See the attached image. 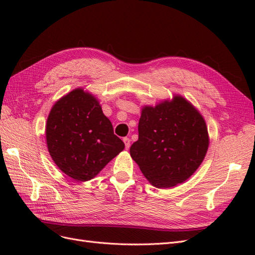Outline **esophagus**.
<instances>
[{
    "label": "esophagus",
    "instance_id": "34e87169",
    "mask_svg": "<svg viewBox=\"0 0 255 255\" xmlns=\"http://www.w3.org/2000/svg\"><path fill=\"white\" fill-rule=\"evenodd\" d=\"M123 142H125L126 144V149H128L129 148V144H130V139L128 137H125L123 138Z\"/></svg>",
    "mask_w": 255,
    "mask_h": 255
}]
</instances>
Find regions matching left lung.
Here are the masks:
<instances>
[{
  "instance_id": "left-lung-1",
  "label": "left lung",
  "mask_w": 255,
  "mask_h": 255,
  "mask_svg": "<svg viewBox=\"0 0 255 255\" xmlns=\"http://www.w3.org/2000/svg\"><path fill=\"white\" fill-rule=\"evenodd\" d=\"M207 148L203 117L184 98L174 97L172 102L143 107L129 153L153 186L169 188L197 170Z\"/></svg>"
}]
</instances>
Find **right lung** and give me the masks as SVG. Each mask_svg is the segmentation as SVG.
<instances>
[{
	"label": "right lung",
	"mask_w": 255,
	"mask_h": 255,
	"mask_svg": "<svg viewBox=\"0 0 255 255\" xmlns=\"http://www.w3.org/2000/svg\"><path fill=\"white\" fill-rule=\"evenodd\" d=\"M50 155L75 181H88L125 149L95 97L75 89L52 107L45 128Z\"/></svg>",
	"instance_id": "obj_1"
}]
</instances>
